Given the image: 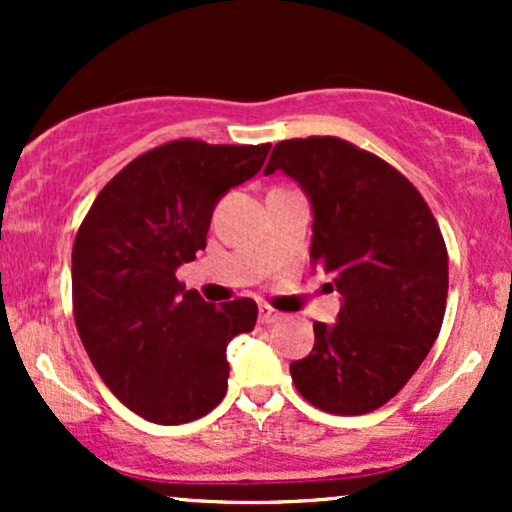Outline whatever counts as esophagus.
<instances>
[{"mask_svg":"<svg viewBox=\"0 0 512 512\" xmlns=\"http://www.w3.org/2000/svg\"><path fill=\"white\" fill-rule=\"evenodd\" d=\"M281 320L279 310L269 308V305H260V322L262 325H274V322Z\"/></svg>","mask_w":512,"mask_h":512,"instance_id":"obj_1","label":"esophagus"}]
</instances>
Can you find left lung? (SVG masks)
Wrapping results in <instances>:
<instances>
[{
    "instance_id": "left-lung-1",
    "label": "left lung",
    "mask_w": 512,
    "mask_h": 512,
    "mask_svg": "<svg viewBox=\"0 0 512 512\" xmlns=\"http://www.w3.org/2000/svg\"><path fill=\"white\" fill-rule=\"evenodd\" d=\"M284 170L313 204L310 262L344 296L334 325L291 363L303 399L339 416L383 407L436 342L448 301V248L426 199L390 163L339 137L286 139L264 173Z\"/></svg>"
}]
</instances>
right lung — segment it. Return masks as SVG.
Returning a JSON list of instances; mask_svg holds the SVG:
<instances>
[{
  "instance_id": "1",
  "label": "right lung",
  "mask_w": 512,
  "mask_h": 512,
  "mask_svg": "<svg viewBox=\"0 0 512 512\" xmlns=\"http://www.w3.org/2000/svg\"><path fill=\"white\" fill-rule=\"evenodd\" d=\"M272 144L173 139L98 192L72 250V308L93 368L151 424L209 414L228 390L226 346L255 330L257 303L185 291L175 269L207 248L223 192L250 180Z\"/></svg>"
}]
</instances>
